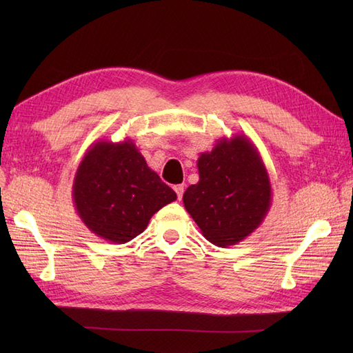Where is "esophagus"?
Listing matches in <instances>:
<instances>
[{
  "label": "esophagus",
  "mask_w": 353,
  "mask_h": 353,
  "mask_svg": "<svg viewBox=\"0 0 353 353\" xmlns=\"http://www.w3.org/2000/svg\"><path fill=\"white\" fill-rule=\"evenodd\" d=\"M174 190H175V193H176V196H178V200L183 199V194H184V185H183V184H178V185H175V187H174Z\"/></svg>",
  "instance_id": "esophagus-1"
}]
</instances>
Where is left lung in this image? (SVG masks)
Returning <instances> with one entry per match:
<instances>
[{
  "label": "left lung",
  "instance_id": "obj_1",
  "mask_svg": "<svg viewBox=\"0 0 353 353\" xmlns=\"http://www.w3.org/2000/svg\"><path fill=\"white\" fill-rule=\"evenodd\" d=\"M199 183L184 206L203 236L219 248L249 237L271 208L272 190L258 148L244 134L222 138L197 160Z\"/></svg>",
  "mask_w": 353,
  "mask_h": 353
}]
</instances>
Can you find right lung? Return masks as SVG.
<instances>
[{"label":"right lung","mask_w":353,"mask_h":353,"mask_svg":"<svg viewBox=\"0 0 353 353\" xmlns=\"http://www.w3.org/2000/svg\"><path fill=\"white\" fill-rule=\"evenodd\" d=\"M79 218L95 236L123 244L141 234L175 191L147 166L132 140L95 141L83 154L72 187Z\"/></svg>","instance_id":"add662e5"}]
</instances>
